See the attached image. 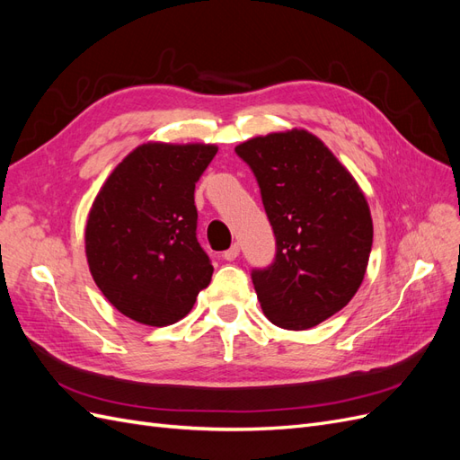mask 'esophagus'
<instances>
[{
  "label": "esophagus",
  "mask_w": 460,
  "mask_h": 460,
  "mask_svg": "<svg viewBox=\"0 0 460 460\" xmlns=\"http://www.w3.org/2000/svg\"><path fill=\"white\" fill-rule=\"evenodd\" d=\"M238 255H240V245H238V243H232V245L226 249V252L222 253V259H225V261H234Z\"/></svg>",
  "instance_id": "34e87169"
}]
</instances>
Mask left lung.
<instances>
[{
  "mask_svg": "<svg viewBox=\"0 0 460 460\" xmlns=\"http://www.w3.org/2000/svg\"><path fill=\"white\" fill-rule=\"evenodd\" d=\"M255 174L276 238L274 261L253 269L272 324L307 330L341 311L363 282L370 208L353 176L307 130L259 136L235 147Z\"/></svg>",
  "mask_w": 460,
  "mask_h": 460,
  "instance_id": "1",
  "label": "left lung"
}]
</instances>
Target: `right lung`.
<instances>
[{"mask_svg": "<svg viewBox=\"0 0 460 460\" xmlns=\"http://www.w3.org/2000/svg\"><path fill=\"white\" fill-rule=\"evenodd\" d=\"M215 146L144 144L97 193L86 257L97 288L117 311L147 326L184 318L213 276L198 242V180Z\"/></svg>", "mask_w": 460, "mask_h": 460, "instance_id": "obj_1", "label": "right lung"}]
</instances>
